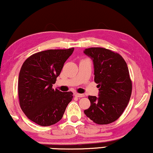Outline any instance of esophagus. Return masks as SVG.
Masks as SVG:
<instances>
[{
	"label": "esophagus",
	"instance_id": "34e87169",
	"mask_svg": "<svg viewBox=\"0 0 153 153\" xmlns=\"http://www.w3.org/2000/svg\"><path fill=\"white\" fill-rule=\"evenodd\" d=\"M74 95L76 96V97H79V98H82V97H84V94H78V93H75Z\"/></svg>",
	"mask_w": 153,
	"mask_h": 153
}]
</instances>
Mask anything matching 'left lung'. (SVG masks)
<instances>
[{
	"mask_svg": "<svg viewBox=\"0 0 153 153\" xmlns=\"http://www.w3.org/2000/svg\"><path fill=\"white\" fill-rule=\"evenodd\" d=\"M84 53L92 59L94 82L99 97L89 96L91 105L84 114L100 125L114 122L125 110L132 92L128 68L119 54L102 48L85 49Z\"/></svg>",
	"mask_w": 153,
	"mask_h": 153,
	"instance_id": "obj_1",
	"label": "left lung"
}]
</instances>
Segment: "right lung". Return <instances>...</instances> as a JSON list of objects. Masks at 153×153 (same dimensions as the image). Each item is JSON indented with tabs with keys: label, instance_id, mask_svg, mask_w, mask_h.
Returning <instances> with one entry per match:
<instances>
[{
	"label": "right lung",
	"instance_id": "1",
	"mask_svg": "<svg viewBox=\"0 0 153 153\" xmlns=\"http://www.w3.org/2000/svg\"><path fill=\"white\" fill-rule=\"evenodd\" d=\"M74 48L48 50L24 62L18 77V97L25 116L41 126L54 125L63 116L73 93L52 88Z\"/></svg>",
	"mask_w": 153,
	"mask_h": 153
}]
</instances>
